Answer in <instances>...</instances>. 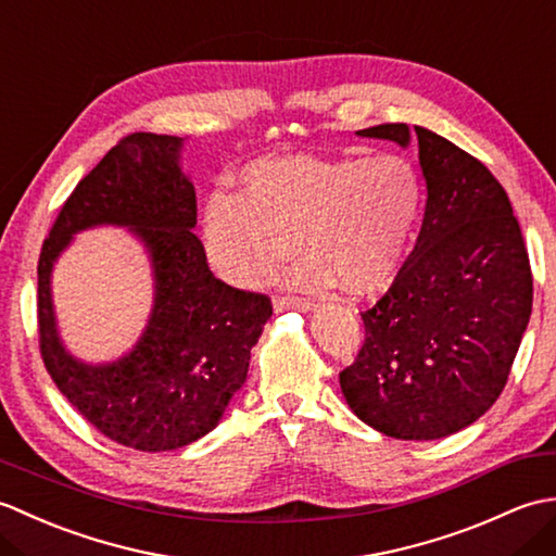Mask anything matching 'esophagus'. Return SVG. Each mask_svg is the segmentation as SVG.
I'll return each instance as SVG.
<instances>
[{"label":"esophagus","instance_id":"obj_1","mask_svg":"<svg viewBox=\"0 0 556 556\" xmlns=\"http://www.w3.org/2000/svg\"><path fill=\"white\" fill-rule=\"evenodd\" d=\"M271 305H275L277 313H281V311H301V313L315 311V303L313 301H308V299H293V296H277L275 301H271Z\"/></svg>","mask_w":556,"mask_h":556}]
</instances>
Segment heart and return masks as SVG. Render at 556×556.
I'll return each mask as SVG.
<instances>
[{
    "label": "heart",
    "mask_w": 556,
    "mask_h": 556,
    "mask_svg": "<svg viewBox=\"0 0 556 556\" xmlns=\"http://www.w3.org/2000/svg\"><path fill=\"white\" fill-rule=\"evenodd\" d=\"M420 207V174L401 155H289L248 164L239 195H210L203 236L236 287H263L296 241L293 287L370 293L404 265Z\"/></svg>",
    "instance_id": "obj_1"
}]
</instances>
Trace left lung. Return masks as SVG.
Masks as SVG:
<instances>
[{
  "mask_svg": "<svg viewBox=\"0 0 556 556\" xmlns=\"http://www.w3.org/2000/svg\"><path fill=\"white\" fill-rule=\"evenodd\" d=\"M358 136L416 138L428 200L394 285L361 313L365 341L339 384L377 432L440 440L476 422L511 372L533 311L523 233L502 184L452 140L406 124Z\"/></svg>",
  "mask_w": 556,
  "mask_h": 556,
  "instance_id": "8db88e82",
  "label": "left lung"
}]
</instances>
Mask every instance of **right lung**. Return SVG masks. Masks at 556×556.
Masks as SVG:
<instances>
[{"label":"right lung","instance_id":"1","mask_svg":"<svg viewBox=\"0 0 556 556\" xmlns=\"http://www.w3.org/2000/svg\"><path fill=\"white\" fill-rule=\"evenodd\" d=\"M184 138H122L59 210L38 263L40 353L68 404L92 428L138 452H169L217 428L248 375L251 349L271 315L263 293L212 275L195 227V191L181 169ZM124 226L153 267V311L126 357L83 364L55 329L51 269L73 236Z\"/></svg>","mask_w":556,"mask_h":556}]
</instances>
